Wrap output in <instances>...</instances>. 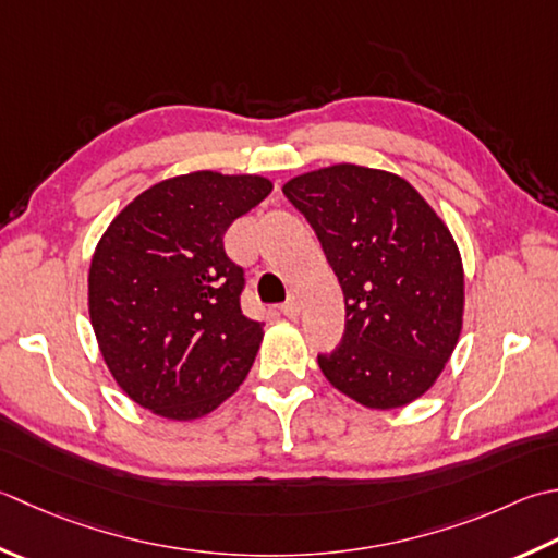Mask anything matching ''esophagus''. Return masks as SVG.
I'll return each mask as SVG.
<instances>
[{
	"label": "esophagus",
	"mask_w": 558,
	"mask_h": 558,
	"mask_svg": "<svg viewBox=\"0 0 558 558\" xmlns=\"http://www.w3.org/2000/svg\"><path fill=\"white\" fill-rule=\"evenodd\" d=\"M280 312L288 316V319H298L300 316V302L298 298H290L286 304H280Z\"/></svg>",
	"instance_id": "34e87169"
}]
</instances>
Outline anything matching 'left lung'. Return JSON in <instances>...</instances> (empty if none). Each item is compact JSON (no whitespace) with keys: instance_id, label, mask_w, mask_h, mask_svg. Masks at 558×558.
<instances>
[{"instance_id":"8db88e82","label":"left lung","mask_w":558,"mask_h":558,"mask_svg":"<svg viewBox=\"0 0 558 558\" xmlns=\"http://www.w3.org/2000/svg\"><path fill=\"white\" fill-rule=\"evenodd\" d=\"M282 193L319 236L345 298L324 377L367 409H401L440 377L462 333L464 268L450 229L391 171L333 163Z\"/></svg>"}]
</instances>
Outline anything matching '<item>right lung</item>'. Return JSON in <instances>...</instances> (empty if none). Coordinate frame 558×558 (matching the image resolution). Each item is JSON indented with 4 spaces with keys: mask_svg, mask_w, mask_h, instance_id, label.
<instances>
[{
    "mask_svg": "<svg viewBox=\"0 0 558 558\" xmlns=\"http://www.w3.org/2000/svg\"><path fill=\"white\" fill-rule=\"evenodd\" d=\"M272 191L256 173L193 171L128 203L98 239L89 316L125 395L169 421L207 416L248 375L264 324L239 304L225 232Z\"/></svg>",
    "mask_w": 558,
    "mask_h": 558,
    "instance_id": "1",
    "label": "right lung"
}]
</instances>
